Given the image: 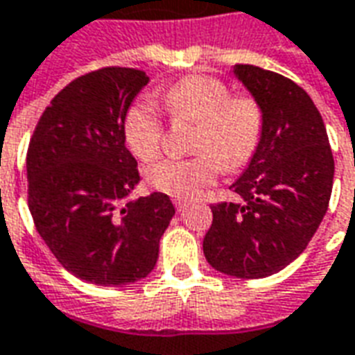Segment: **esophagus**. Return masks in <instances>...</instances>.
Wrapping results in <instances>:
<instances>
[{
	"label": "esophagus",
	"mask_w": 355,
	"mask_h": 355,
	"mask_svg": "<svg viewBox=\"0 0 355 355\" xmlns=\"http://www.w3.org/2000/svg\"><path fill=\"white\" fill-rule=\"evenodd\" d=\"M173 203H175V207H177L178 211H182V209L186 207V200H182V198H175Z\"/></svg>",
	"instance_id": "obj_1"
}]
</instances>
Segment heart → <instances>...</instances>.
<instances>
[{
  "instance_id": "1",
  "label": "heart",
  "mask_w": 355,
  "mask_h": 355,
  "mask_svg": "<svg viewBox=\"0 0 355 355\" xmlns=\"http://www.w3.org/2000/svg\"><path fill=\"white\" fill-rule=\"evenodd\" d=\"M169 115L196 123L192 157H161L146 167L148 182L165 194L190 198L213 184L220 167L238 171L252 161L261 140L263 113L248 94L230 96L219 78L192 74L163 94ZM125 138L138 157L159 150L163 123L150 100L135 101L125 115Z\"/></svg>"
}]
</instances>
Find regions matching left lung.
Wrapping results in <instances>:
<instances>
[{
	"label": "left lung",
	"instance_id": "left-lung-1",
	"mask_svg": "<svg viewBox=\"0 0 355 355\" xmlns=\"http://www.w3.org/2000/svg\"><path fill=\"white\" fill-rule=\"evenodd\" d=\"M263 113L261 140L234 202L211 205L203 254L213 269L263 279L298 257L323 220L333 192L334 159L321 113L298 84L254 65H234Z\"/></svg>",
	"mask_w": 355,
	"mask_h": 355
}]
</instances>
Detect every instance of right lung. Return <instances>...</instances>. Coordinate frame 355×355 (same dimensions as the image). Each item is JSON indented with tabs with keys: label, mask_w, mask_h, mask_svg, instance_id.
Returning <instances> with one entry per match:
<instances>
[{
	"label": "right lung",
	"mask_w": 355,
	"mask_h": 355,
	"mask_svg": "<svg viewBox=\"0 0 355 355\" xmlns=\"http://www.w3.org/2000/svg\"><path fill=\"white\" fill-rule=\"evenodd\" d=\"M150 76L105 67L67 84L42 113L26 153L28 207L57 261L98 286L153 271L175 215L169 196L128 200L140 182L125 115Z\"/></svg>",
	"instance_id": "add662e5"
}]
</instances>
